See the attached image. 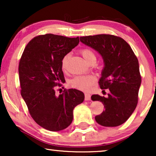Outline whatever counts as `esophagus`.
<instances>
[{
	"label": "esophagus",
	"instance_id": "esophagus-1",
	"mask_svg": "<svg viewBox=\"0 0 156 156\" xmlns=\"http://www.w3.org/2000/svg\"><path fill=\"white\" fill-rule=\"evenodd\" d=\"M84 96H85V101H89V100H91V95L89 94V93H85L84 94Z\"/></svg>",
	"mask_w": 156,
	"mask_h": 156
}]
</instances>
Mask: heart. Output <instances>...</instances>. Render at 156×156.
I'll list each match as a JSON object with an SVG mask.
<instances>
[{"label": "heart", "mask_w": 156, "mask_h": 156, "mask_svg": "<svg viewBox=\"0 0 156 156\" xmlns=\"http://www.w3.org/2000/svg\"><path fill=\"white\" fill-rule=\"evenodd\" d=\"M80 53L87 63L91 64L96 62L97 57L92 50L89 48H84L81 50ZM69 59V55L67 54L65 55L62 59L61 65L63 71H67ZM95 81L96 77L93 75H79L74 76L72 80H70L69 86L79 90L87 91L92 87Z\"/></svg>", "instance_id": "b5f03b06"}]
</instances>
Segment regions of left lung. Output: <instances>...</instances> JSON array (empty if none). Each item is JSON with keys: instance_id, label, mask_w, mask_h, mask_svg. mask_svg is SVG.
I'll return each instance as SVG.
<instances>
[{"instance_id": "left-lung-1", "label": "left lung", "mask_w": 156, "mask_h": 156, "mask_svg": "<svg viewBox=\"0 0 156 156\" xmlns=\"http://www.w3.org/2000/svg\"><path fill=\"white\" fill-rule=\"evenodd\" d=\"M80 41L101 55L104 67L99 84L101 89L110 91L107 97L91 96L92 101H101L105 108L95 116L96 121L106 127L123 124L138 104L141 76L137 57L124 40L115 35L85 36L80 37Z\"/></svg>"}]
</instances>
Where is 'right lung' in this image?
<instances>
[{
	"label": "right lung",
	"instance_id": "obj_1",
	"mask_svg": "<svg viewBox=\"0 0 156 156\" xmlns=\"http://www.w3.org/2000/svg\"><path fill=\"white\" fill-rule=\"evenodd\" d=\"M80 42V38L46 34L36 36L25 47L19 62L20 92L34 121L48 131L66 129L73 120V110L84 94L75 89L58 97L55 87L65 82L62 59Z\"/></svg>",
	"mask_w": 156,
	"mask_h": 156
}]
</instances>
